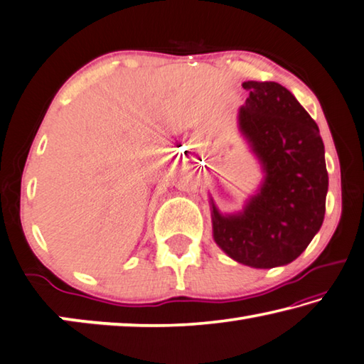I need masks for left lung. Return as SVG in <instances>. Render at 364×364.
<instances>
[{"instance_id":"8db88e82","label":"left lung","mask_w":364,"mask_h":364,"mask_svg":"<svg viewBox=\"0 0 364 364\" xmlns=\"http://www.w3.org/2000/svg\"><path fill=\"white\" fill-rule=\"evenodd\" d=\"M238 130L258 159L263 181L242 211L223 214L210 196L213 238L237 263L285 266L305 252L324 221L329 187L319 129L287 88L243 82Z\"/></svg>"}]
</instances>
